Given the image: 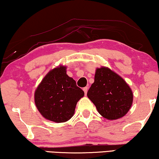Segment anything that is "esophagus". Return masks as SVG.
<instances>
[{
	"label": "esophagus",
	"instance_id": "esophagus-1",
	"mask_svg": "<svg viewBox=\"0 0 159 159\" xmlns=\"http://www.w3.org/2000/svg\"><path fill=\"white\" fill-rule=\"evenodd\" d=\"M83 90H84V94H85V95H86L87 93V90H88V87H84Z\"/></svg>",
	"mask_w": 159,
	"mask_h": 159
}]
</instances>
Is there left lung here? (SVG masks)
<instances>
[{"instance_id":"left-lung-1","label":"left lung","mask_w":159,"mask_h":159,"mask_svg":"<svg viewBox=\"0 0 159 159\" xmlns=\"http://www.w3.org/2000/svg\"><path fill=\"white\" fill-rule=\"evenodd\" d=\"M87 95L99 113L108 120L125 116L132 105L133 97L123 78L106 67L97 69L95 82Z\"/></svg>"}]
</instances>
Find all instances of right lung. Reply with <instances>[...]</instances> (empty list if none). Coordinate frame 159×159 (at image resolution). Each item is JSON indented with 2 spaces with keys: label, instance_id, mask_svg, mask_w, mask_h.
Listing matches in <instances>:
<instances>
[{
  "label": "right lung",
  "instance_id": "obj_1",
  "mask_svg": "<svg viewBox=\"0 0 159 159\" xmlns=\"http://www.w3.org/2000/svg\"><path fill=\"white\" fill-rule=\"evenodd\" d=\"M84 95L75 80L66 75L65 66H61L45 76L34 98L36 107L46 119L63 123L73 116L77 102Z\"/></svg>",
  "mask_w": 159,
  "mask_h": 159
}]
</instances>
